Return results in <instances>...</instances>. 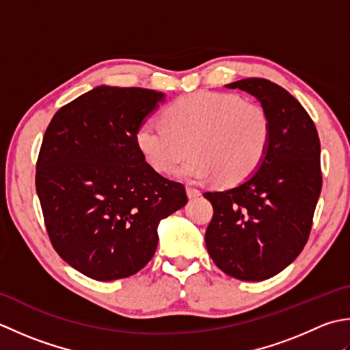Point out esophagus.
<instances>
[{
    "label": "esophagus",
    "instance_id": "1",
    "mask_svg": "<svg viewBox=\"0 0 350 350\" xmlns=\"http://www.w3.org/2000/svg\"><path fill=\"white\" fill-rule=\"evenodd\" d=\"M185 191H187V196H189L190 199L198 198L199 195H201V191H199V190L195 189V187H187V189H185Z\"/></svg>",
    "mask_w": 350,
    "mask_h": 350
}]
</instances>
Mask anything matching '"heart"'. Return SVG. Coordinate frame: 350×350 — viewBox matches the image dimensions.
Wrapping results in <instances>:
<instances>
[{
	"label": "heart",
	"mask_w": 350,
	"mask_h": 350,
	"mask_svg": "<svg viewBox=\"0 0 350 350\" xmlns=\"http://www.w3.org/2000/svg\"><path fill=\"white\" fill-rule=\"evenodd\" d=\"M272 124L260 104L225 92H195L178 98L163 111V124L145 122L135 144L146 163L163 175L174 174L193 155L180 175L189 181L216 178L225 187L247 180L269 151Z\"/></svg>",
	"instance_id": "heart-1"
}]
</instances>
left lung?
<instances>
[{
    "label": "left lung",
    "mask_w": 350,
    "mask_h": 350,
    "mask_svg": "<svg viewBox=\"0 0 350 350\" xmlns=\"http://www.w3.org/2000/svg\"><path fill=\"white\" fill-rule=\"evenodd\" d=\"M261 103L272 124L269 151L234 189L206 191L213 219L206 251L215 265L241 281H265L296 260L310 237L322 190L320 140L301 103L265 78L226 84Z\"/></svg>",
    "instance_id": "1"
}]
</instances>
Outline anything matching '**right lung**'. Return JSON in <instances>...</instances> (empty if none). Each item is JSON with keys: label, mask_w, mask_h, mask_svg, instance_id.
<instances>
[{"label": "right lung", "mask_w": 350, "mask_h": 350, "mask_svg": "<svg viewBox=\"0 0 350 350\" xmlns=\"http://www.w3.org/2000/svg\"><path fill=\"white\" fill-rule=\"evenodd\" d=\"M161 101V92L98 85L63 105L45 131L36 190L49 240L92 280L144 269L160 220L187 204L184 185L155 172L135 144L137 128Z\"/></svg>", "instance_id": "obj_1"}]
</instances>
